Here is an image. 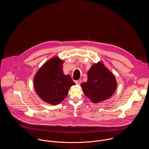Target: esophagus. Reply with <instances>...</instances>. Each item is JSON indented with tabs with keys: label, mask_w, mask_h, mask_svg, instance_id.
<instances>
[{
	"label": "esophagus",
	"mask_w": 149,
	"mask_h": 149,
	"mask_svg": "<svg viewBox=\"0 0 149 149\" xmlns=\"http://www.w3.org/2000/svg\"><path fill=\"white\" fill-rule=\"evenodd\" d=\"M81 83V79H79V80L75 81V83L77 84H80Z\"/></svg>",
	"instance_id": "obj_1"
}]
</instances>
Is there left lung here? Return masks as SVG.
<instances>
[{"label":"left lung","instance_id":"1","mask_svg":"<svg viewBox=\"0 0 149 149\" xmlns=\"http://www.w3.org/2000/svg\"><path fill=\"white\" fill-rule=\"evenodd\" d=\"M114 75L101 62L92 66L88 71V80L81 84L86 96L95 103L109 98L116 88Z\"/></svg>","mask_w":149,"mask_h":149}]
</instances>
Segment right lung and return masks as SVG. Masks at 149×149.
Segmentation results:
<instances>
[{
  "label": "right lung",
  "instance_id": "add662e5",
  "mask_svg": "<svg viewBox=\"0 0 149 149\" xmlns=\"http://www.w3.org/2000/svg\"><path fill=\"white\" fill-rule=\"evenodd\" d=\"M63 61L58 57L50 59L39 69L34 78L35 92L45 102L56 105L67 96L70 88L75 85L70 75L62 71Z\"/></svg>",
  "mask_w": 149,
  "mask_h": 149
}]
</instances>
